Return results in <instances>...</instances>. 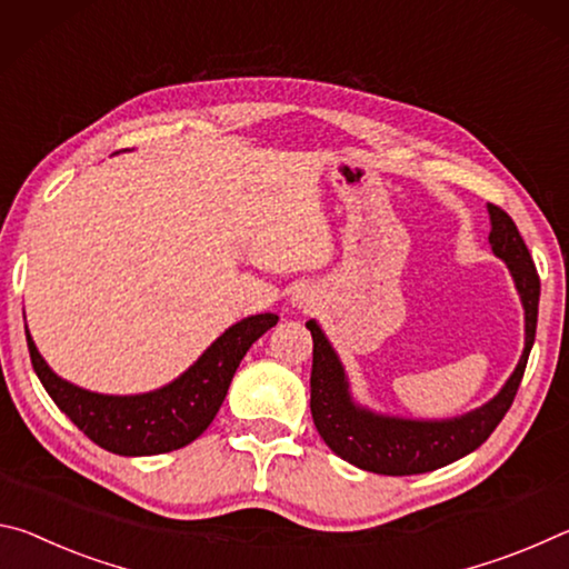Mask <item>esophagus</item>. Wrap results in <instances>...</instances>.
Instances as JSON below:
<instances>
[{"label": "esophagus", "instance_id": "obj_1", "mask_svg": "<svg viewBox=\"0 0 569 569\" xmlns=\"http://www.w3.org/2000/svg\"><path fill=\"white\" fill-rule=\"evenodd\" d=\"M292 302L300 307V310H310V307H315V295L312 290H300L292 297Z\"/></svg>", "mask_w": 569, "mask_h": 569}]
</instances>
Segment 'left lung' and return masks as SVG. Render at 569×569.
<instances>
[{
  "mask_svg": "<svg viewBox=\"0 0 569 569\" xmlns=\"http://www.w3.org/2000/svg\"><path fill=\"white\" fill-rule=\"evenodd\" d=\"M489 209V244L507 264L525 307V350L517 368L499 393L473 411L453 418H403L370 411L350 393V380L338 352L325 338L315 320L307 322L312 332V376L310 411L322 441L358 469L386 477H411L441 469L461 456L477 451L489 439L509 411L511 400L525 376L529 350L535 346L539 310V274L532 254L521 239L517 223L495 203Z\"/></svg>",
  "mask_w": 569,
  "mask_h": 569,
  "instance_id": "left-lung-1",
  "label": "left lung"
}]
</instances>
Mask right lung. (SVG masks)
I'll list each match as a JSON object with an SVG mask.
<instances>
[{"label":"right lung","instance_id":"right-lung-1","mask_svg":"<svg viewBox=\"0 0 569 569\" xmlns=\"http://www.w3.org/2000/svg\"><path fill=\"white\" fill-rule=\"evenodd\" d=\"M277 320L272 312L239 320L223 330L179 378L136 396H106L72 386L44 362L30 330L24 328V332L40 383L54 406L90 441L118 456H156L183 449L207 431L227 398L241 358L247 356L251 342L274 328Z\"/></svg>","mask_w":569,"mask_h":569}]
</instances>
